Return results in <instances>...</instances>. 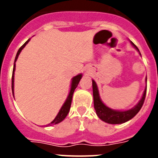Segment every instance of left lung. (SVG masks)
<instances>
[{"mask_svg":"<svg viewBox=\"0 0 158 158\" xmlns=\"http://www.w3.org/2000/svg\"><path fill=\"white\" fill-rule=\"evenodd\" d=\"M132 43V45L135 47V48L139 51L138 47L133 43V42H131ZM147 80V79H146ZM93 102H94V108L96 110V112L98 115L99 118L101 120L104 121V122L107 123L111 124H120L123 123L127 122V121L130 120L131 118L135 117L137 115V113L140 111L142 108V105L144 104L145 99H146V88L145 89L143 96H142V99L139 102V104H137L134 108L128 111H115L112 110L109 107H106L103 102L101 101L99 96L98 89L96 86V84L94 81H93Z\"/></svg>","mask_w":158,"mask_h":158,"instance_id":"8db88e82","label":"left lung"}]
</instances>
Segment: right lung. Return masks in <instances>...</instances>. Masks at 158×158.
Segmentation results:
<instances>
[{
	"label": "right lung",
	"instance_id": "right-lung-1",
	"mask_svg": "<svg viewBox=\"0 0 158 158\" xmlns=\"http://www.w3.org/2000/svg\"><path fill=\"white\" fill-rule=\"evenodd\" d=\"M29 40H27L26 43L23 44L22 47H20V48L19 49V51H18L17 54H16V58H15V62H14V65H13V70H12V94H13V88H14V72H15V69H16V64H15V62H16V59H17L18 56H19V53H20V51H22V49L23 48V47H25V45L27 44V43H28ZM82 75L81 74H79L77 75V76L74 77L73 78V81H72V84H71V89H70V92H69V96H68V97H67L66 100H65V104H63V106L62 107V108L60 109L59 112H58V114L57 115V116L55 117V118H54V120L52 121V122L51 123V124H58L59 123L62 122V120H63L64 118L66 117V115H68V113H69V109H70V106H71V103H72V98H73V93H74V90L75 89H76L78 85V83H79V81H80Z\"/></svg>",
	"mask_w": 158,
	"mask_h": 158
}]
</instances>
